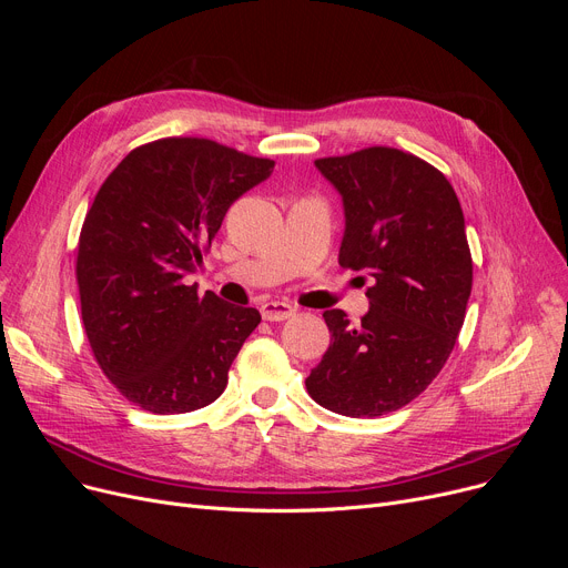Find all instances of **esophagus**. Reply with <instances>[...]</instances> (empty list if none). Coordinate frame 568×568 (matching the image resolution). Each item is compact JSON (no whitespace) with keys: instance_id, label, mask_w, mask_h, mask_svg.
Here are the masks:
<instances>
[{"instance_id":"34e87169","label":"esophagus","mask_w":568,"mask_h":568,"mask_svg":"<svg viewBox=\"0 0 568 568\" xmlns=\"http://www.w3.org/2000/svg\"><path fill=\"white\" fill-rule=\"evenodd\" d=\"M294 311L296 308L292 304H287V302H266V304L260 306V313H262V317L266 322H283V320L292 317Z\"/></svg>"}]
</instances>
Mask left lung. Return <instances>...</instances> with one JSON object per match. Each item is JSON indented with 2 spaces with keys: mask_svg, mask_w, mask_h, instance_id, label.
I'll return each mask as SVG.
<instances>
[{
  "mask_svg": "<svg viewBox=\"0 0 568 568\" xmlns=\"http://www.w3.org/2000/svg\"><path fill=\"white\" fill-rule=\"evenodd\" d=\"M343 195V268L373 278L362 324L324 311L332 343L306 377L311 398L343 416L412 403L444 368L471 292L463 209L437 168L394 146L317 159Z\"/></svg>",
  "mask_w": 568,
  "mask_h": 568,
  "instance_id": "1",
  "label": "left lung"
}]
</instances>
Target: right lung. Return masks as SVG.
<instances>
[{
  "label": "right lung",
  "mask_w": 568,
  "mask_h": 568,
  "mask_svg": "<svg viewBox=\"0 0 568 568\" xmlns=\"http://www.w3.org/2000/svg\"><path fill=\"white\" fill-rule=\"evenodd\" d=\"M272 170L214 140L161 138L135 146L99 189L78 242L80 313L97 364L133 405L184 414L225 392L262 317L200 296L186 276L230 204Z\"/></svg>",
  "instance_id": "add662e5"
}]
</instances>
